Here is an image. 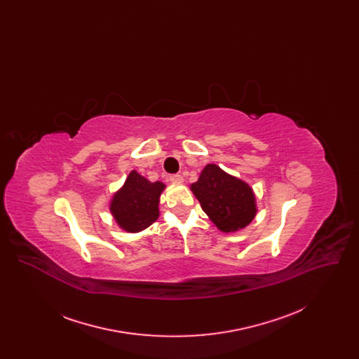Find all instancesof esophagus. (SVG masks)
<instances>
[{
    "mask_svg": "<svg viewBox=\"0 0 359 359\" xmlns=\"http://www.w3.org/2000/svg\"><path fill=\"white\" fill-rule=\"evenodd\" d=\"M170 180L172 183H183V176L179 175V173H175V175L170 176Z\"/></svg>",
    "mask_w": 359,
    "mask_h": 359,
    "instance_id": "34e87169",
    "label": "esophagus"
}]
</instances>
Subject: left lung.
<instances>
[{
  "instance_id": "left-lung-1",
  "label": "left lung",
  "mask_w": 359,
  "mask_h": 359,
  "mask_svg": "<svg viewBox=\"0 0 359 359\" xmlns=\"http://www.w3.org/2000/svg\"><path fill=\"white\" fill-rule=\"evenodd\" d=\"M210 219L222 231H236L256 215L252 188L227 175L218 165L208 164L199 180L191 186Z\"/></svg>"
}]
</instances>
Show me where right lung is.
Segmentation results:
<instances>
[{
    "label": "right lung",
    "mask_w": 359,
    "mask_h": 359,
    "mask_svg": "<svg viewBox=\"0 0 359 359\" xmlns=\"http://www.w3.org/2000/svg\"><path fill=\"white\" fill-rule=\"evenodd\" d=\"M164 187L160 182L151 183L136 171L130 172L110 205L121 227L137 233L151 226L158 218L157 205Z\"/></svg>",
    "instance_id": "add662e5"
}]
</instances>
